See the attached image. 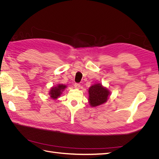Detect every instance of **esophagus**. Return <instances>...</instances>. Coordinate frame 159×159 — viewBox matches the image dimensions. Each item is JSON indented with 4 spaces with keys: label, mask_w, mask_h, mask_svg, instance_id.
I'll use <instances>...</instances> for the list:
<instances>
[{
    "label": "esophagus",
    "mask_w": 159,
    "mask_h": 159,
    "mask_svg": "<svg viewBox=\"0 0 159 159\" xmlns=\"http://www.w3.org/2000/svg\"><path fill=\"white\" fill-rule=\"evenodd\" d=\"M74 88H75V89H80V84H74Z\"/></svg>",
    "instance_id": "obj_1"
}]
</instances>
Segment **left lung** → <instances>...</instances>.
<instances>
[{"label": "left lung", "instance_id": "obj_1", "mask_svg": "<svg viewBox=\"0 0 159 159\" xmlns=\"http://www.w3.org/2000/svg\"><path fill=\"white\" fill-rule=\"evenodd\" d=\"M88 102L91 107H95L106 103L111 91L101 83H95L88 89Z\"/></svg>", "mask_w": 159, "mask_h": 159}]
</instances>
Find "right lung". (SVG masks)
Returning <instances> with one entry per match:
<instances>
[{
	"instance_id": "1",
	"label": "right lung",
	"mask_w": 159,
	"mask_h": 159,
	"mask_svg": "<svg viewBox=\"0 0 159 159\" xmlns=\"http://www.w3.org/2000/svg\"><path fill=\"white\" fill-rule=\"evenodd\" d=\"M66 88L67 85L61 84H58L54 86H53L49 91V95L50 98L54 100L57 99V98L60 97L62 92H63Z\"/></svg>"
}]
</instances>
